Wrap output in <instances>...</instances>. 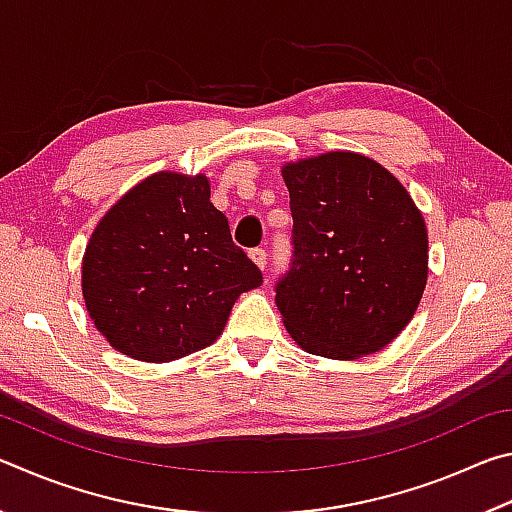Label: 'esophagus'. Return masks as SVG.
Wrapping results in <instances>:
<instances>
[{
	"instance_id": "esophagus-1",
	"label": "esophagus",
	"mask_w": 512,
	"mask_h": 512,
	"mask_svg": "<svg viewBox=\"0 0 512 512\" xmlns=\"http://www.w3.org/2000/svg\"><path fill=\"white\" fill-rule=\"evenodd\" d=\"M250 259H253V262L259 268H264L268 264V255H266L264 248H253V250H250Z\"/></svg>"
}]
</instances>
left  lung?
<instances>
[{"label": "left lung", "mask_w": 512, "mask_h": 512, "mask_svg": "<svg viewBox=\"0 0 512 512\" xmlns=\"http://www.w3.org/2000/svg\"><path fill=\"white\" fill-rule=\"evenodd\" d=\"M291 196L289 271L275 284L302 350L352 361L409 325L429 273L427 225L391 171L332 151L284 164Z\"/></svg>", "instance_id": "8db88e82"}]
</instances>
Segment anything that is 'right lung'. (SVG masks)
<instances>
[{
	"label": "right lung",
	"instance_id": "add662e5",
	"mask_svg": "<svg viewBox=\"0 0 512 512\" xmlns=\"http://www.w3.org/2000/svg\"><path fill=\"white\" fill-rule=\"evenodd\" d=\"M262 271L235 246L203 173L158 171L110 207L83 255V298L106 341L137 361L187 357L219 339Z\"/></svg>",
	"mask_w": 512,
	"mask_h": 512
}]
</instances>
